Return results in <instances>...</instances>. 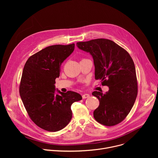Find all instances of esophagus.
Wrapping results in <instances>:
<instances>
[{
  "mask_svg": "<svg viewBox=\"0 0 158 158\" xmlns=\"http://www.w3.org/2000/svg\"><path fill=\"white\" fill-rule=\"evenodd\" d=\"M89 96H90V95H89V94H84L82 95V98H83V99H86V98H89Z\"/></svg>",
  "mask_w": 158,
  "mask_h": 158,
  "instance_id": "34e87169",
  "label": "esophagus"
}]
</instances>
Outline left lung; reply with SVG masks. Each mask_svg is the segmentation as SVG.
<instances>
[{
	"label": "left lung",
	"instance_id": "8db88e82",
	"mask_svg": "<svg viewBox=\"0 0 158 158\" xmlns=\"http://www.w3.org/2000/svg\"><path fill=\"white\" fill-rule=\"evenodd\" d=\"M77 47L93 58L95 79L109 87L106 94L94 91L99 101L94 111V119L101 124L114 126L129 113L138 94V82L134 62L129 53L114 42L97 39L79 42Z\"/></svg>",
	"mask_w": 158,
	"mask_h": 158
}]
</instances>
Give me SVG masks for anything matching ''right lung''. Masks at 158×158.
<instances>
[{
  "label": "right lung",
  "mask_w": 158,
  "mask_h": 158,
  "mask_svg": "<svg viewBox=\"0 0 158 158\" xmlns=\"http://www.w3.org/2000/svg\"><path fill=\"white\" fill-rule=\"evenodd\" d=\"M74 46L72 44L44 48L28 59L22 71L19 87L22 101L32 121L48 131L56 132L68 124L73 116L72 104L82 99L77 93H64L55 86L60 65Z\"/></svg>",
  "instance_id": "right-lung-1"
}]
</instances>
